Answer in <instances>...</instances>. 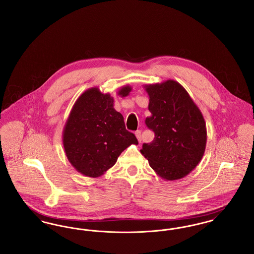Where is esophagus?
<instances>
[{
    "instance_id": "1",
    "label": "esophagus",
    "mask_w": 254,
    "mask_h": 254,
    "mask_svg": "<svg viewBox=\"0 0 254 254\" xmlns=\"http://www.w3.org/2000/svg\"><path fill=\"white\" fill-rule=\"evenodd\" d=\"M135 135H136V137H137V139H138L139 143H141V142H142V137H141V130H137V131H135Z\"/></svg>"
}]
</instances>
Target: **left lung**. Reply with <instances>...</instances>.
<instances>
[{"mask_svg":"<svg viewBox=\"0 0 254 254\" xmlns=\"http://www.w3.org/2000/svg\"><path fill=\"white\" fill-rule=\"evenodd\" d=\"M151 116L145 125L155 137L141 153L162 179L179 180L202 160L206 145L205 122L188 91L174 80L145 85Z\"/></svg>","mask_w":254,"mask_h":254,"instance_id":"obj_1","label":"left lung"}]
</instances>
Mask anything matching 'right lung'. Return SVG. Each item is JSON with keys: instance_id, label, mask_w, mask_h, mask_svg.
Masks as SVG:
<instances>
[{"instance_id": "right-lung-1", "label": "right lung", "mask_w": 254, "mask_h": 254, "mask_svg": "<svg viewBox=\"0 0 254 254\" xmlns=\"http://www.w3.org/2000/svg\"><path fill=\"white\" fill-rule=\"evenodd\" d=\"M131 90V86L125 85L117 94L127 97ZM113 105L109 93L101 92L96 86L88 88L76 100L65 122L63 130L65 155L73 168L87 177L102 176L126 148L138 145Z\"/></svg>"}]
</instances>
